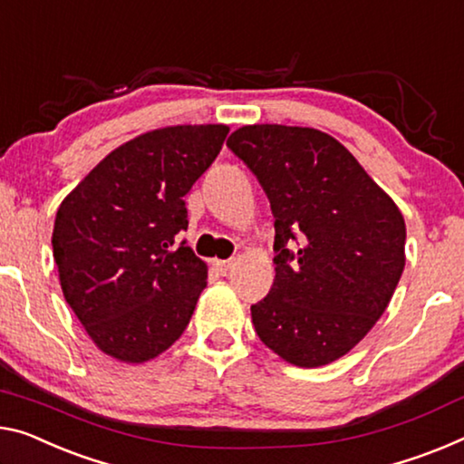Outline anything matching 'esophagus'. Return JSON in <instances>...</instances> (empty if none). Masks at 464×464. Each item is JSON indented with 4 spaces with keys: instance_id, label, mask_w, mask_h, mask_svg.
Listing matches in <instances>:
<instances>
[{
    "instance_id": "obj_1",
    "label": "esophagus",
    "mask_w": 464,
    "mask_h": 464,
    "mask_svg": "<svg viewBox=\"0 0 464 464\" xmlns=\"http://www.w3.org/2000/svg\"><path fill=\"white\" fill-rule=\"evenodd\" d=\"M232 266H234V259H218V261H216V267H218L222 274L230 272Z\"/></svg>"
}]
</instances>
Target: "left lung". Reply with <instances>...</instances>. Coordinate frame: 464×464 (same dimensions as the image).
<instances>
[{
  "mask_svg": "<svg viewBox=\"0 0 464 464\" xmlns=\"http://www.w3.org/2000/svg\"><path fill=\"white\" fill-rule=\"evenodd\" d=\"M276 218V280L251 306L263 344L296 367L344 356L383 315L404 269V218L344 145L315 128L242 126L226 142Z\"/></svg>",
  "mask_w": 464,
  "mask_h": 464,
  "instance_id": "8db88e82",
  "label": "left lung"
}]
</instances>
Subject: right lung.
I'll use <instances>...</instances> for the list:
<instances>
[{"label": "right lung", "mask_w": 464, "mask_h": 464, "mask_svg": "<svg viewBox=\"0 0 464 464\" xmlns=\"http://www.w3.org/2000/svg\"><path fill=\"white\" fill-rule=\"evenodd\" d=\"M227 132L201 124L140 134L62 201L52 245L63 298L113 359L151 361L187 330L208 266L180 240L188 227L184 195Z\"/></svg>", "instance_id": "right-lung-1"}]
</instances>
